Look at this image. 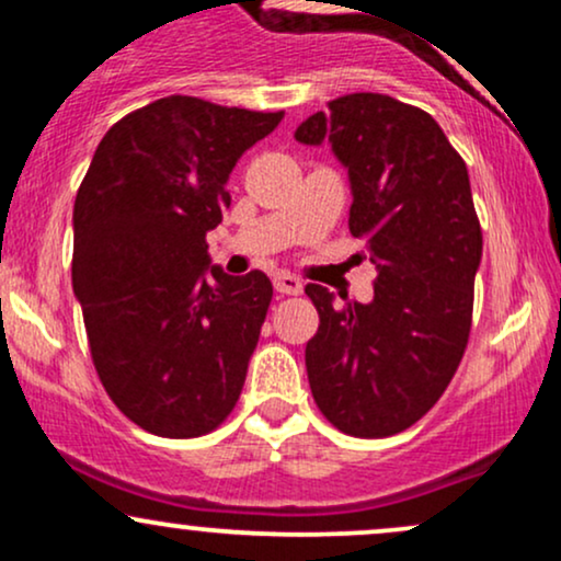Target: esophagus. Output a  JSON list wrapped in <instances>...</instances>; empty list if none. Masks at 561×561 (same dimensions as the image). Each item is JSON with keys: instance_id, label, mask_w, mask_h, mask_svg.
Wrapping results in <instances>:
<instances>
[{"instance_id": "obj_1", "label": "esophagus", "mask_w": 561, "mask_h": 561, "mask_svg": "<svg viewBox=\"0 0 561 561\" xmlns=\"http://www.w3.org/2000/svg\"><path fill=\"white\" fill-rule=\"evenodd\" d=\"M274 289L282 295H300L302 293V282L295 274L279 272L274 274Z\"/></svg>"}]
</instances>
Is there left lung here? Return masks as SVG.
Listing matches in <instances>:
<instances>
[{
  "label": "left lung",
  "mask_w": 561,
  "mask_h": 561,
  "mask_svg": "<svg viewBox=\"0 0 561 561\" xmlns=\"http://www.w3.org/2000/svg\"><path fill=\"white\" fill-rule=\"evenodd\" d=\"M347 169V227L377 266L375 300L306 285L319 332L306 345L313 401L340 433H403L437 403L472 330L482 231L465 160L430 113L388 94H345L295 131Z\"/></svg>",
  "instance_id": "8db88e82"
}]
</instances>
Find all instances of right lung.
I'll use <instances>...</instances> for the list:
<instances>
[{"mask_svg":"<svg viewBox=\"0 0 561 561\" xmlns=\"http://www.w3.org/2000/svg\"><path fill=\"white\" fill-rule=\"evenodd\" d=\"M285 113L171 94L124 115L73 205V293L102 388L147 433L197 437L234 409L274 287L210 266L229 173Z\"/></svg>","mask_w":561,"mask_h":561,"instance_id":"add662e5","label":"right lung"}]
</instances>
